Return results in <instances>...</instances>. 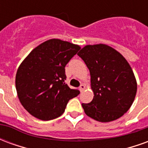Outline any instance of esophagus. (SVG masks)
<instances>
[{"instance_id": "34e87169", "label": "esophagus", "mask_w": 148, "mask_h": 148, "mask_svg": "<svg viewBox=\"0 0 148 148\" xmlns=\"http://www.w3.org/2000/svg\"><path fill=\"white\" fill-rule=\"evenodd\" d=\"M85 88H86V86H84L83 84H82L80 86V87H79V90H80V91L82 92V91H83V90H85Z\"/></svg>"}]
</instances>
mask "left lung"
I'll return each mask as SVG.
<instances>
[{
    "label": "left lung",
    "instance_id": "8db88e82",
    "mask_svg": "<svg viewBox=\"0 0 148 148\" xmlns=\"http://www.w3.org/2000/svg\"><path fill=\"white\" fill-rule=\"evenodd\" d=\"M77 55L90 70L93 99L82 104L86 114L100 122L122 116L130 109L136 94L137 83L127 60L106 44L87 45Z\"/></svg>",
    "mask_w": 148,
    "mask_h": 148
}]
</instances>
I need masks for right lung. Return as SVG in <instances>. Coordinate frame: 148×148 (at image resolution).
Listing matches in <instances>:
<instances>
[{
  "mask_svg": "<svg viewBox=\"0 0 148 148\" xmlns=\"http://www.w3.org/2000/svg\"><path fill=\"white\" fill-rule=\"evenodd\" d=\"M80 47L52 39L33 49L22 62L16 75V88L21 105L42 121L60 116L68 101L80 91L65 83V66Z\"/></svg>",
  "mask_w": 148,
  "mask_h": 148,
  "instance_id": "right-lung-1",
  "label": "right lung"
}]
</instances>
